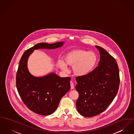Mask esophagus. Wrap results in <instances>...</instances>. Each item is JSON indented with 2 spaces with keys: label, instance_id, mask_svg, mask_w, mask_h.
Here are the masks:
<instances>
[{
  "label": "esophagus",
  "instance_id": "34e87169",
  "mask_svg": "<svg viewBox=\"0 0 134 134\" xmlns=\"http://www.w3.org/2000/svg\"><path fill=\"white\" fill-rule=\"evenodd\" d=\"M70 87H71V90L74 89V84H73V83L72 82V81H70Z\"/></svg>",
  "mask_w": 134,
  "mask_h": 134
}]
</instances>
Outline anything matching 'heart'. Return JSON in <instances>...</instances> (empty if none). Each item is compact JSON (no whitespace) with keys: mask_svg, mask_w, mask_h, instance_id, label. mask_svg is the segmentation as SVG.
<instances>
[{"mask_svg":"<svg viewBox=\"0 0 134 134\" xmlns=\"http://www.w3.org/2000/svg\"><path fill=\"white\" fill-rule=\"evenodd\" d=\"M64 62H59L62 69L66 70V65L72 66V71L77 76H86L96 67L98 57L93 52H88L82 49H76L68 52L64 55Z\"/></svg>","mask_w":134,"mask_h":134,"instance_id":"heart-1","label":"heart"}]
</instances>
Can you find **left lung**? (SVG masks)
Listing matches in <instances>:
<instances>
[{"label": "left lung", "mask_w": 134, "mask_h": 134, "mask_svg": "<svg viewBox=\"0 0 134 134\" xmlns=\"http://www.w3.org/2000/svg\"><path fill=\"white\" fill-rule=\"evenodd\" d=\"M95 47L100 55L98 66L87 75L76 78L79 94L76 109L85 117L94 116L106 110L117 94L120 82L115 59L102 47Z\"/></svg>", "instance_id": "8db88e82"}]
</instances>
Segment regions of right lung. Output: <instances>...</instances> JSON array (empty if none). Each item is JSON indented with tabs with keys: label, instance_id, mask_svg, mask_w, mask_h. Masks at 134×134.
Wrapping results in <instances>:
<instances>
[{
	"label": "right lung",
	"instance_id": "add662e5",
	"mask_svg": "<svg viewBox=\"0 0 134 134\" xmlns=\"http://www.w3.org/2000/svg\"><path fill=\"white\" fill-rule=\"evenodd\" d=\"M63 44V42L36 44L24 52L19 62L16 75L18 92L26 106L38 114L48 115L55 111L61 98L70 89L71 78L61 77L54 73L35 77L28 69V58L35 49H55Z\"/></svg>",
	"mask_w": 134,
	"mask_h": 134
}]
</instances>
